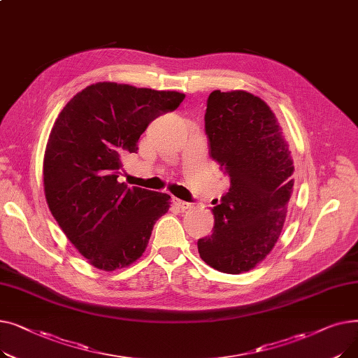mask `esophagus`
I'll list each match as a JSON object with an SVG mask.
<instances>
[{
	"label": "esophagus",
	"mask_w": 358,
	"mask_h": 358,
	"mask_svg": "<svg viewBox=\"0 0 358 358\" xmlns=\"http://www.w3.org/2000/svg\"><path fill=\"white\" fill-rule=\"evenodd\" d=\"M173 203H174L176 208H178V209H181V210H187V209H190V208H192V203H189V201H184V200H180V199H177V197H174V199H173Z\"/></svg>",
	"instance_id": "esophagus-1"
}]
</instances>
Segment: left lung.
Here are the masks:
<instances>
[{
	"mask_svg": "<svg viewBox=\"0 0 358 358\" xmlns=\"http://www.w3.org/2000/svg\"><path fill=\"white\" fill-rule=\"evenodd\" d=\"M204 130L231 185L215 200L213 234L197 241L199 254L217 271H250L283 229L294 184L290 149L267 103L241 90L210 94Z\"/></svg>",
	"mask_w": 358,
	"mask_h": 358,
	"instance_id": "1",
	"label": "left lung"
}]
</instances>
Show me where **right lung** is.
Masks as SVG:
<instances>
[{
  "instance_id": "1",
  "label": "right lung",
  "mask_w": 358,
  "mask_h": 358,
  "mask_svg": "<svg viewBox=\"0 0 358 358\" xmlns=\"http://www.w3.org/2000/svg\"><path fill=\"white\" fill-rule=\"evenodd\" d=\"M177 91L97 83L73 96L50 130L43 159L53 217L90 264L113 271L145 252L169 197L119 182L148 124L184 100Z\"/></svg>"
}]
</instances>
